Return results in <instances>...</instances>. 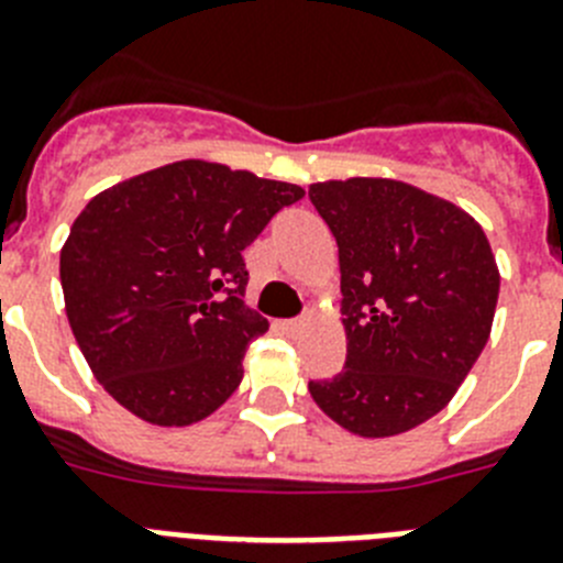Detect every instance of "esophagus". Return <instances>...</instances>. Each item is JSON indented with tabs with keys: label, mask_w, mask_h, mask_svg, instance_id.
<instances>
[{
	"label": "esophagus",
	"mask_w": 563,
	"mask_h": 563,
	"mask_svg": "<svg viewBox=\"0 0 563 563\" xmlns=\"http://www.w3.org/2000/svg\"><path fill=\"white\" fill-rule=\"evenodd\" d=\"M285 330H290V332H296V330H301V327H305V318H290V321H285Z\"/></svg>",
	"instance_id": "esophagus-1"
}]
</instances>
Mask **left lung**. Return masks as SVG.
<instances>
[{
    "label": "left lung",
    "instance_id": "obj_1",
    "mask_svg": "<svg viewBox=\"0 0 563 563\" xmlns=\"http://www.w3.org/2000/svg\"><path fill=\"white\" fill-rule=\"evenodd\" d=\"M338 242L346 363L312 400L357 437H395L449 406L485 350L499 271L462 208L409 183L310 186Z\"/></svg>",
    "mask_w": 563,
    "mask_h": 563
}]
</instances>
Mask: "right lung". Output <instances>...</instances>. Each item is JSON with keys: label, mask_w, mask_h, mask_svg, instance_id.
<instances>
[{"label": "right lung", "mask_w": 563, "mask_h": 563, "mask_svg": "<svg viewBox=\"0 0 563 563\" xmlns=\"http://www.w3.org/2000/svg\"><path fill=\"white\" fill-rule=\"evenodd\" d=\"M301 197L292 183L180 161L87 202L62 247L64 305L89 369L123 409L191 426L236 391L247 343L267 332L242 301V251Z\"/></svg>", "instance_id": "1"}]
</instances>
